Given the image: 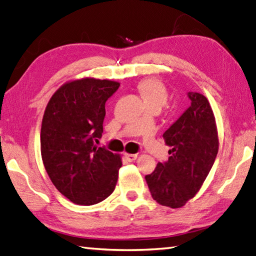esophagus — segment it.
Wrapping results in <instances>:
<instances>
[{
	"mask_svg": "<svg viewBox=\"0 0 256 256\" xmlns=\"http://www.w3.org/2000/svg\"><path fill=\"white\" fill-rule=\"evenodd\" d=\"M125 158H126L128 162H133L138 158V154H125Z\"/></svg>",
	"mask_w": 256,
	"mask_h": 256,
	"instance_id": "1",
	"label": "esophagus"
}]
</instances>
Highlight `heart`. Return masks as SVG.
Instances as JSON below:
<instances>
[{"instance_id": "1", "label": "heart", "mask_w": 256, "mask_h": 256, "mask_svg": "<svg viewBox=\"0 0 256 256\" xmlns=\"http://www.w3.org/2000/svg\"><path fill=\"white\" fill-rule=\"evenodd\" d=\"M145 103L148 105H156L158 108L164 106L168 102V91L164 84L156 78H145L138 84Z\"/></svg>"}]
</instances>
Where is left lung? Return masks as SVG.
Instances as JSON below:
<instances>
[{"label":"left lung","mask_w":256,"mask_h":256,"mask_svg":"<svg viewBox=\"0 0 256 256\" xmlns=\"http://www.w3.org/2000/svg\"><path fill=\"white\" fill-rule=\"evenodd\" d=\"M191 105L163 138L172 148L166 162L145 176L152 198L164 206L182 208L201 188L218 152L215 118L208 98L188 92Z\"/></svg>","instance_id":"obj_1"}]
</instances>
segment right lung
I'll use <instances>...</instances> for the list:
<instances>
[{
	"mask_svg": "<svg viewBox=\"0 0 256 256\" xmlns=\"http://www.w3.org/2000/svg\"><path fill=\"white\" fill-rule=\"evenodd\" d=\"M120 83L85 78L62 85L48 103L41 154L54 186L70 201L93 205L112 194L121 158L95 142L101 138L105 102Z\"/></svg>",
	"mask_w": 256,
	"mask_h": 256,
	"instance_id": "obj_1",
	"label": "right lung"
}]
</instances>
